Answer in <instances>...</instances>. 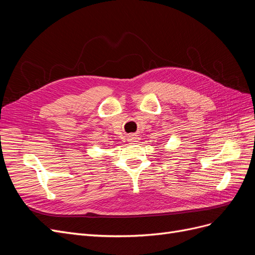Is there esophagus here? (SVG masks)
I'll return each instance as SVG.
<instances>
[{"mask_svg":"<svg viewBox=\"0 0 255 255\" xmlns=\"http://www.w3.org/2000/svg\"><path fill=\"white\" fill-rule=\"evenodd\" d=\"M138 136H137V134H130L129 136H128V142H130V143H135V142H137L138 141Z\"/></svg>","mask_w":255,"mask_h":255,"instance_id":"obj_1","label":"esophagus"}]
</instances>
